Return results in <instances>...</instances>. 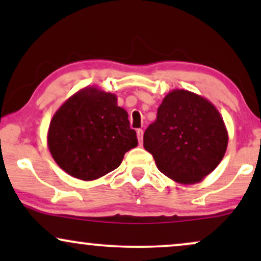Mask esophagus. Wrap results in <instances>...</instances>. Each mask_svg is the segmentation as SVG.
Here are the masks:
<instances>
[{
	"label": "esophagus",
	"mask_w": 261,
	"mask_h": 261,
	"mask_svg": "<svg viewBox=\"0 0 261 261\" xmlns=\"http://www.w3.org/2000/svg\"><path fill=\"white\" fill-rule=\"evenodd\" d=\"M136 134H137V140H139V142L141 143L142 142V137H143V130L142 128H139V130L136 131Z\"/></svg>",
	"instance_id": "obj_1"
}]
</instances>
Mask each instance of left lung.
<instances>
[{
	"mask_svg": "<svg viewBox=\"0 0 261 261\" xmlns=\"http://www.w3.org/2000/svg\"><path fill=\"white\" fill-rule=\"evenodd\" d=\"M228 143L217 109L194 93L175 89L158 108L157 119L143 134V147L164 175L193 184L222 161Z\"/></svg>",
	"mask_w": 261,
	"mask_h": 261,
	"instance_id": "left-lung-1",
	"label": "left lung"
}]
</instances>
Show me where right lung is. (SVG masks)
I'll use <instances>...</instances> for the list:
<instances>
[{
  "instance_id": "obj_1",
  "label": "right lung",
  "mask_w": 261,
  "mask_h": 261,
  "mask_svg": "<svg viewBox=\"0 0 261 261\" xmlns=\"http://www.w3.org/2000/svg\"><path fill=\"white\" fill-rule=\"evenodd\" d=\"M47 143L67 174L94 180L120 166L124 154L137 146V137L115 95L91 87L72 95L56 112Z\"/></svg>"
}]
</instances>
